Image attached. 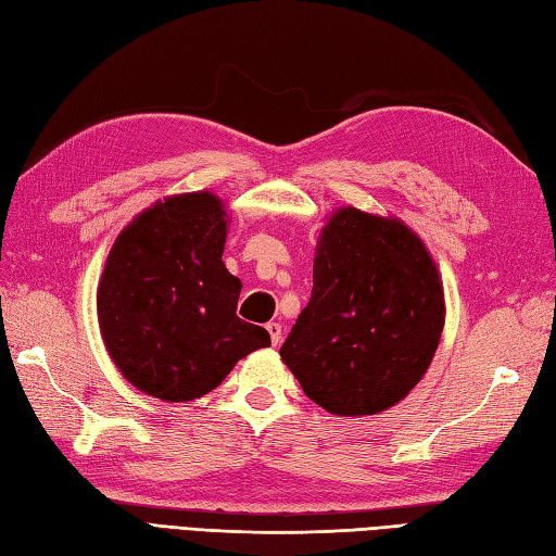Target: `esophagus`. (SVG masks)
<instances>
[{"label": "esophagus", "instance_id": "34e87169", "mask_svg": "<svg viewBox=\"0 0 556 556\" xmlns=\"http://www.w3.org/2000/svg\"><path fill=\"white\" fill-rule=\"evenodd\" d=\"M266 330H268V334H270V344L278 346L280 340H282V325H280V323H268Z\"/></svg>", "mask_w": 556, "mask_h": 556}]
</instances>
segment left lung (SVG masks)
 Instances as JSON below:
<instances>
[{
	"label": "left lung",
	"instance_id": "left-lung-1",
	"mask_svg": "<svg viewBox=\"0 0 556 556\" xmlns=\"http://www.w3.org/2000/svg\"><path fill=\"white\" fill-rule=\"evenodd\" d=\"M443 323V282L425 240L399 216L346 205L320 228L314 290L280 358L323 410L377 415L422 380Z\"/></svg>",
	"mask_w": 556,
	"mask_h": 556
}]
</instances>
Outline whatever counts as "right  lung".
<instances>
[{"instance_id":"1","label":"right lung","mask_w":556,"mask_h":556,"mask_svg":"<svg viewBox=\"0 0 556 556\" xmlns=\"http://www.w3.org/2000/svg\"><path fill=\"white\" fill-rule=\"evenodd\" d=\"M228 214L212 191L157 200L122 228L97 290L108 356L148 396L184 403L270 346L236 316L242 282L222 262Z\"/></svg>"}]
</instances>
